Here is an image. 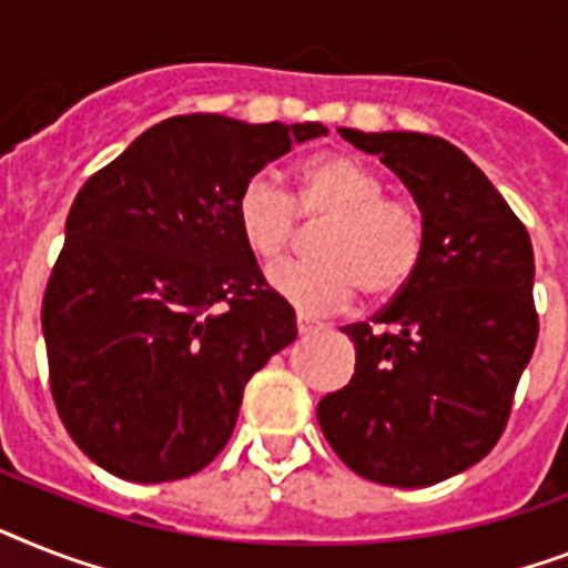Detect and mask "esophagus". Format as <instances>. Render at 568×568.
Here are the masks:
<instances>
[{
  "label": "esophagus",
  "instance_id": "34e87169",
  "mask_svg": "<svg viewBox=\"0 0 568 568\" xmlns=\"http://www.w3.org/2000/svg\"><path fill=\"white\" fill-rule=\"evenodd\" d=\"M321 321H315V317H308V315H303V312H300L297 315V332L300 335H308V332H317L321 329Z\"/></svg>",
  "mask_w": 568,
  "mask_h": 568
}]
</instances>
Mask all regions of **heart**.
<instances>
[{
    "instance_id": "heart-1",
    "label": "heart",
    "mask_w": 568,
    "mask_h": 568,
    "mask_svg": "<svg viewBox=\"0 0 568 568\" xmlns=\"http://www.w3.org/2000/svg\"><path fill=\"white\" fill-rule=\"evenodd\" d=\"M306 215L321 227V260L283 262L268 271V285L292 306L321 315L347 306L358 288L371 297L403 292L426 251L423 212L408 197L385 195L373 169L347 154L308 160L297 197L271 172L253 174L239 192L236 221L244 244L271 262L288 251Z\"/></svg>"
}]
</instances>
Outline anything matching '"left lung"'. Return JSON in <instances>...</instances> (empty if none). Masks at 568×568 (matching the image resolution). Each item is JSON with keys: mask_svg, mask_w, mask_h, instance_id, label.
Wrapping results in <instances>:
<instances>
[{"mask_svg": "<svg viewBox=\"0 0 568 568\" xmlns=\"http://www.w3.org/2000/svg\"><path fill=\"white\" fill-rule=\"evenodd\" d=\"M412 192L426 224L417 274L356 344L349 385L317 403L344 464L390 487L446 481L505 432L537 344L528 230L473 160L440 136L338 128Z\"/></svg>", "mask_w": 568, "mask_h": 568, "instance_id": "1", "label": "left lung"}]
</instances>
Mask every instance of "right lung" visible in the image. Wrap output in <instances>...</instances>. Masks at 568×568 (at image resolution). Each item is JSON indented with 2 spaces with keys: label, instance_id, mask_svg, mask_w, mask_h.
<instances>
[{
  "label": "right lung",
  "instance_id": "right-lung-1",
  "mask_svg": "<svg viewBox=\"0 0 568 568\" xmlns=\"http://www.w3.org/2000/svg\"><path fill=\"white\" fill-rule=\"evenodd\" d=\"M326 124L189 113L87 180L43 297L49 379L87 458L124 481L195 476L244 385L297 338L236 221L247 180Z\"/></svg>",
  "mask_w": 568,
  "mask_h": 568
}]
</instances>
